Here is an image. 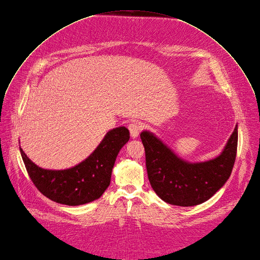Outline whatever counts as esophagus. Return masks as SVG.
I'll list each match as a JSON object with an SVG mask.
<instances>
[{"label":"esophagus","mask_w":260,"mask_h":260,"mask_svg":"<svg viewBox=\"0 0 260 260\" xmlns=\"http://www.w3.org/2000/svg\"><path fill=\"white\" fill-rule=\"evenodd\" d=\"M128 129L130 130L131 136H132L133 138H135V137H137V136L139 135V133H140V131H141V126H140V124L137 123V122H132V123L129 124Z\"/></svg>","instance_id":"1"}]
</instances>
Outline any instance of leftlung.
<instances>
[{
    "mask_svg": "<svg viewBox=\"0 0 260 260\" xmlns=\"http://www.w3.org/2000/svg\"><path fill=\"white\" fill-rule=\"evenodd\" d=\"M140 138L148 180L154 192L170 204L193 206L208 200L230 178L237 155L238 127L219 156L197 164L182 160L147 131L141 132Z\"/></svg>",
    "mask_w": 260,
    "mask_h": 260,
    "instance_id": "left-lung-1",
    "label": "left lung"
}]
</instances>
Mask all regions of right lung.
Returning a JSON list of instances; mask_svg holds the SVG:
<instances>
[{
    "label": "right lung",
    "instance_id": "right-lung-1",
    "mask_svg": "<svg viewBox=\"0 0 260 260\" xmlns=\"http://www.w3.org/2000/svg\"><path fill=\"white\" fill-rule=\"evenodd\" d=\"M129 138L127 128L113 129L85 160L62 171L42 169L26 156L22 148L20 152L29 178L39 191L55 202L73 206L91 202L103 195L110 185L116 157Z\"/></svg>",
    "mask_w": 260,
    "mask_h": 260
}]
</instances>
